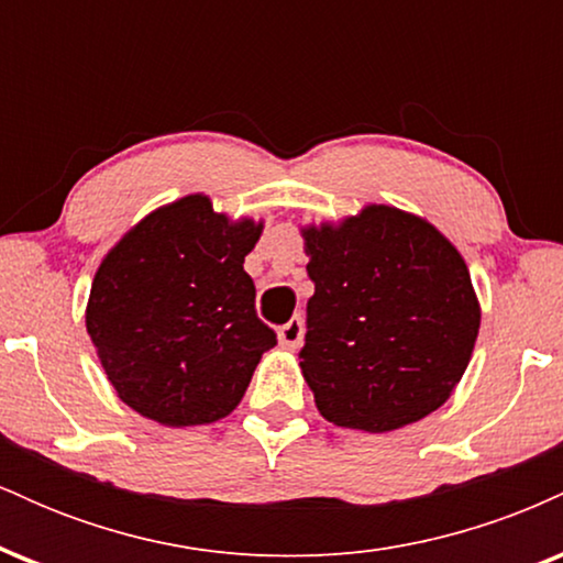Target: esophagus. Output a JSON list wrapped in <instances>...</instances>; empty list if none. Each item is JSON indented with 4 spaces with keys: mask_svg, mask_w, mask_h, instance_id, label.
<instances>
[{
    "mask_svg": "<svg viewBox=\"0 0 563 563\" xmlns=\"http://www.w3.org/2000/svg\"><path fill=\"white\" fill-rule=\"evenodd\" d=\"M277 339H280L283 346H299L301 339H303V322L299 314H294L288 322H283L280 328H277Z\"/></svg>",
    "mask_w": 563,
    "mask_h": 563,
    "instance_id": "esophagus-1",
    "label": "esophagus"
}]
</instances>
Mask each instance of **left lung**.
<instances>
[{
  "mask_svg": "<svg viewBox=\"0 0 563 563\" xmlns=\"http://www.w3.org/2000/svg\"><path fill=\"white\" fill-rule=\"evenodd\" d=\"M303 249L314 296L299 357L320 416L384 434L448 402L482 320L455 245L421 217L367 206L303 230Z\"/></svg>",
  "mask_w": 563,
  "mask_h": 563,
  "instance_id": "8db88e82",
  "label": "left lung"
}]
</instances>
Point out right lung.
I'll return each instance as SVG.
<instances>
[{"mask_svg": "<svg viewBox=\"0 0 563 563\" xmlns=\"http://www.w3.org/2000/svg\"><path fill=\"white\" fill-rule=\"evenodd\" d=\"M262 235L187 196L129 230L97 269L87 333L119 397L164 426L230 416L277 335L243 269Z\"/></svg>", "mask_w": 563, "mask_h": 563, "instance_id": "add662e5", "label": "right lung"}]
</instances>
